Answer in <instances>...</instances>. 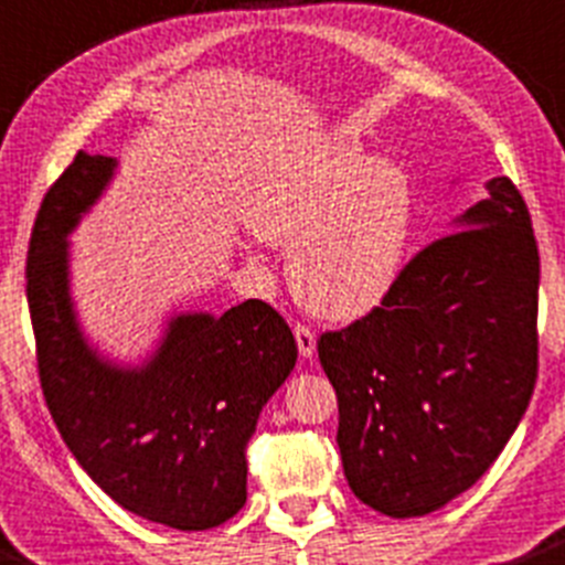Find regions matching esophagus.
<instances>
[{
    "label": "esophagus",
    "instance_id": "obj_1",
    "mask_svg": "<svg viewBox=\"0 0 565 565\" xmlns=\"http://www.w3.org/2000/svg\"><path fill=\"white\" fill-rule=\"evenodd\" d=\"M295 342H298V353L303 355V359H311V355H315L317 339L309 326H295Z\"/></svg>",
    "mask_w": 565,
    "mask_h": 565
}]
</instances>
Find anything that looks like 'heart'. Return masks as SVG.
<instances>
[{
    "label": "heart",
    "instance_id": "b5f03b06",
    "mask_svg": "<svg viewBox=\"0 0 565 565\" xmlns=\"http://www.w3.org/2000/svg\"><path fill=\"white\" fill-rule=\"evenodd\" d=\"M414 217L408 173L342 140L278 157L248 201L250 226L289 248L300 303L328 320H355L392 292Z\"/></svg>",
    "mask_w": 565,
    "mask_h": 565
}]
</instances>
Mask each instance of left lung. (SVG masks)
<instances>
[{"label":"left lung","instance_id":"obj_1","mask_svg":"<svg viewBox=\"0 0 565 565\" xmlns=\"http://www.w3.org/2000/svg\"><path fill=\"white\" fill-rule=\"evenodd\" d=\"M486 188L381 306L317 339L344 478L386 516H425L472 489L533 397L539 243L516 184Z\"/></svg>","mask_w":565,"mask_h":565}]
</instances>
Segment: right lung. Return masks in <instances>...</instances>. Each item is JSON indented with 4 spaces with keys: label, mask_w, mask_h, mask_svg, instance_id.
<instances>
[{
    "label": "right lung",
    "mask_w": 565,
    "mask_h": 565,
    "mask_svg": "<svg viewBox=\"0 0 565 565\" xmlns=\"http://www.w3.org/2000/svg\"><path fill=\"white\" fill-rule=\"evenodd\" d=\"M113 157H74L46 190L26 250V303L49 414L104 494L173 530H212L245 505V450L298 344L265 300L179 315L140 370L98 359L68 298L71 228L113 177Z\"/></svg>",
    "instance_id": "1"
}]
</instances>
